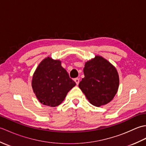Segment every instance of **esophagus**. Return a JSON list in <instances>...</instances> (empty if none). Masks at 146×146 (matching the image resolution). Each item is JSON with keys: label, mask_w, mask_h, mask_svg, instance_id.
I'll list each match as a JSON object with an SVG mask.
<instances>
[{"label": "esophagus", "mask_w": 146, "mask_h": 146, "mask_svg": "<svg viewBox=\"0 0 146 146\" xmlns=\"http://www.w3.org/2000/svg\"><path fill=\"white\" fill-rule=\"evenodd\" d=\"M74 81L75 82L76 84L77 85H78L79 84V82H80V79H79L78 78H76L74 79Z\"/></svg>", "instance_id": "1"}]
</instances>
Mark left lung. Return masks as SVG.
I'll list each match as a JSON object with an SVG mask.
<instances>
[{"mask_svg": "<svg viewBox=\"0 0 146 146\" xmlns=\"http://www.w3.org/2000/svg\"><path fill=\"white\" fill-rule=\"evenodd\" d=\"M85 77L79 83L90 103L96 107L106 105L112 100L119 85L116 68L100 56L86 62L83 69Z\"/></svg>", "mask_w": 146, "mask_h": 146, "instance_id": "8db88e82", "label": "left lung"}]
</instances>
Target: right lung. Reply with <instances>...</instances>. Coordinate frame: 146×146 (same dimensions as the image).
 <instances>
[{"label":"right lung","instance_id":"right-lung-1","mask_svg":"<svg viewBox=\"0 0 146 146\" xmlns=\"http://www.w3.org/2000/svg\"><path fill=\"white\" fill-rule=\"evenodd\" d=\"M76 85L70 78L60 60L48 57L36 68L32 87L37 98L44 105L56 107L63 102L70 90Z\"/></svg>","mask_w":146,"mask_h":146}]
</instances>
